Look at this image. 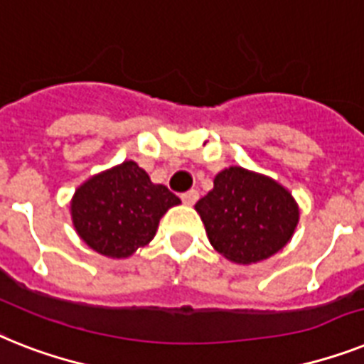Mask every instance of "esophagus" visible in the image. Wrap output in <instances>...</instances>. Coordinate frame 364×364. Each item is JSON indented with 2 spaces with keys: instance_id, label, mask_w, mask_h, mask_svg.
I'll use <instances>...</instances> for the list:
<instances>
[{
  "instance_id": "obj_1",
  "label": "esophagus",
  "mask_w": 364,
  "mask_h": 364,
  "mask_svg": "<svg viewBox=\"0 0 364 364\" xmlns=\"http://www.w3.org/2000/svg\"><path fill=\"white\" fill-rule=\"evenodd\" d=\"M197 199H199V193H197L195 189H189V191L182 193V203L188 204V206H193V204L197 203Z\"/></svg>"
}]
</instances>
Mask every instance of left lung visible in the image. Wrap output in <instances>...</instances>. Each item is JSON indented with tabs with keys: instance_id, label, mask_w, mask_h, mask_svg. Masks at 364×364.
I'll list each match as a JSON object with an SVG mask.
<instances>
[{
	"instance_id": "left-lung-1",
	"label": "left lung",
	"mask_w": 364,
	"mask_h": 364,
	"mask_svg": "<svg viewBox=\"0 0 364 364\" xmlns=\"http://www.w3.org/2000/svg\"><path fill=\"white\" fill-rule=\"evenodd\" d=\"M195 210L212 247L243 266L281 251L299 223V206L284 186L240 165L218 173Z\"/></svg>"
}]
</instances>
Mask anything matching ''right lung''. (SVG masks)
<instances>
[{"label":"right lung","instance_id":"add662e5","mask_svg":"<svg viewBox=\"0 0 364 364\" xmlns=\"http://www.w3.org/2000/svg\"><path fill=\"white\" fill-rule=\"evenodd\" d=\"M180 199L154 184L132 160L85 180L70 200L72 225L83 242L107 258H128L156 236L160 219Z\"/></svg>","mask_w":364,"mask_h":364}]
</instances>
